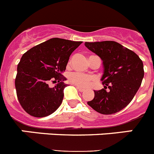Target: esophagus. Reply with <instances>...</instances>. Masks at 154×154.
Masks as SVG:
<instances>
[{
    "label": "esophagus",
    "instance_id": "1",
    "mask_svg": "<svg viewBox=\"0 0 154 154\" xmlns=\"http://www.w3.org/2000/svg\"><path fill=\"white\" fill-rule=\"evenodd\" d=\"M76 88H77V89H78L79 91V92H84V91H85V89H83V88H81V87H79V86H78V85H76Z\"/></svg>",
    "mask_w": 154,
    "mask_h": 154
}]
</instances>
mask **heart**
Wrapping results in <instances>:
<instances>
[{"label": "heart", "instance_id": "obj_1", "mask_svg": "<svg viewBox=\"0 0 154 154\" xmlns=\"http://www.w3.org/2000/svg\"><path fill=\"white\" fill-rule=\"evenodd\" d=\"M70 62H69V64ZM69 80L72 83L82 87L89 86L94 80V77L89 75L82 74L79 72H73L69 75Z\"/></svg>", "mask_w": 154, "mask_h": 154}]
</instances>
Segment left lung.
Instances as JSON below:
<instances>
[{
  "label": "left lung",
  "instance_id": "obj_1",
  "mask_svg": "<svg viewBox=\"0 0 154 154\" xmlns=\"http://www.w3.org/2000/svg\"><path fill=\"white\" fill-rule=\"evenodd\" d=\"M85 45L100 57L104 68L101 79L104 89L94 91L93 99L87 103L104 115L119 112L132 101L142 83V60L134 51L113 41L85 42Z\"/></svg>",
  "mask_w": 154,
  "mask_h": 154
}]
</instances>
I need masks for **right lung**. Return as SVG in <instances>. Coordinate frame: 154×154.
<instances>
[{
  "mask_svg": "<svg viewBox=\"0 0 154 154\" xmlns=\"http://www.w3.org/2000/svg\"><path fill=\"white\" fill-rule=\"evenodd\" d=\"M82 42L54 38L24 53L17 65L15 88L18 101L24 111L35 117H45L60 106L64 97L62 72L71 54ZM59 83L51 88L48 82Z\"/></svg>",
  "mask_w": 154,
  "mask_h": 154,
  "instance_id": "add662e5",
  "label": "right lung"
}]
</instances>
